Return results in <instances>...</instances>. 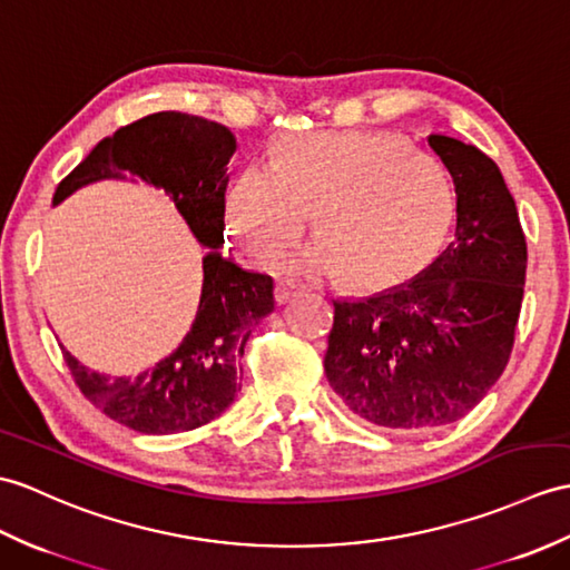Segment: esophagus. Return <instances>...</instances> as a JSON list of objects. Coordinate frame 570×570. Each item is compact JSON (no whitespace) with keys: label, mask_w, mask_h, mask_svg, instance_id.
Segmentation results:
<instances>
[{"label":"esophagus","mask_w":570,"mask_h":570,"mask_svg":"<svg viewBox=\"0 0 570 570\" xmlns=\"http://www.w3.org/2000/svg\"><path fill=\"white\" fill-rule=\"evenodd\" d=\"M298 291H301V288H298L296 284H284V282H279V284L274 286V301L279 303V306H284V303L294 298V296L298 294Z\"/></svg>","instance_id":"obj_1"}]
</instances>
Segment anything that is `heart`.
<instances>
[{
  "label": "heart",
  "instance_id": "obj_1",
  "mask_svg": "<svg viewBox=\"0 0 570 570\" xmlns=\"http://www.w3.org/2000/svg\"><path fill=\"white\" fill-rule=\"evenodd\" d=\"M315 214L321 235L298 267L383 288L425 262L452 218V187L432 155L374 130L288 136L272 163H247L225 194V225L257 267H276Z\"/></svg>",
  "mask_w": 570,
  "mask_h": 570
}]
</instances>
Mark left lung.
Wrapping results in <instances>:
<instances>
[{
    "instance_id": "left-lung-1",
    "label": "left lung",
    "mask_w": 570,
    "mask_h": 570,
    "mask_svg": "<svg viewBox=\"0 0 570 570\" xmlns=\"http://www.w3.org/2000/svg\"><path fill=\"white\" fill-rule=\"evenodd\" d=\"M456 191L452 243L415 279L333 301L325 376L354 415L420 432L464 417L505 372L522 308L527 240L498 165L430 136Z\"/></svg>"
}]
</instances>
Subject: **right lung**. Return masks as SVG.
I'll return each instance as SVG.
<instances>
[{"label":"right lung","instance_id":"add662e5","mask_svg":"<svg viewBox=\"0 0 570 570\" xmlns=\"http://www.w3.org/2000/svg\"><path fill=\"white\" fill-rule=\"evenodd\" d=\"M235 138L202 116L160 111L118 128L65 177L52 204L85 184L124 179L126 171L165 189L189 223L204 257L202 301L181 345L134 379L89 372L62 350L85 399L104 415L142 434L189 432L216 420L240 391V360L253 327L274 311V282L223 259L225 187Z\"/></svg>","mask_w":570,"mask_h":570}]
</instances>
